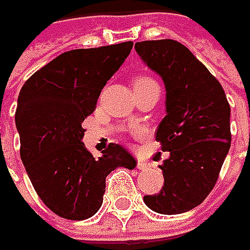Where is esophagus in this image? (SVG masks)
Wrapping results in <instances>:
<instances>
[{"label":"esophagus","mask_w":250,"mask_h":250,"mask_svg":"<svg viewBox=\"0 0 250 250\" xmlns=\"http://www.w3.org/2000/svg\"><path fill=\"white\" fill-rule=\"evenodd\" d=\"M149 165H147V162H145V161H137V168L139 169H146Z\"/></svg>","instance_id":"obj_1"}]
</instances>
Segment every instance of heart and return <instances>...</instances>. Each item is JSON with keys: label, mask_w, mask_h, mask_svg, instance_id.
Here are the masks:
<instances>
[{"label": "heart", "mask_w": 250, "mask_h": 250, "mask_svg": "<svg viewBox=\"0 0 250 250\" xmlns=\"http://www.w3.org/2000/svg\"><path fill=\"white\" fill-rule=\"evenodd\" d=\"M149 83H155L152 79L146 78V76H139L136 81H134V86H142V85H149Z\"/></svg>", "instance_id": "heart-1"}]
</instances>
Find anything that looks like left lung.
<instances>
[{
	"instance_id": "left-lung-1",
	"label": "left lung",
	"mask_w": 250,
	"mask_h": 250,
	"mask_svg": "<svg viewBox=\"0 0 250 250\" xmlns=\"http://www.w3.org/2000/svg\"><path fill=\"white\" fill-rule=\"evenodd\" d=\"M134 49L167 91V116L155 134L169 152L159 165L165 182L143 201L159 214H181L200 206L217 182L231 142L230 105L220 82L184 44L147 40Z\"/></svg>"
}]
</instances>
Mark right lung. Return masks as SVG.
<instances>
[{
  "mask_svg": "<svg viewBox=\"0 0 250 250\" xmlns=\"http://www.w3.org/2000/svg\"><path fill=\"white\" fill-rule=\"evenodd\" d=\"M133 42L59 55L23 85L16 111L20 155L37 195L68 220L92 217L103 204L105 178L136 159L110 143L100 158L85 147L83 120L92 114L101 89L130 55Z\"/></svg>",
  "mask_w": 250,
  "mask_h": 250,
  "instance_id": "right-lung-1",
  "label": "right lung"
}]
</instances>
